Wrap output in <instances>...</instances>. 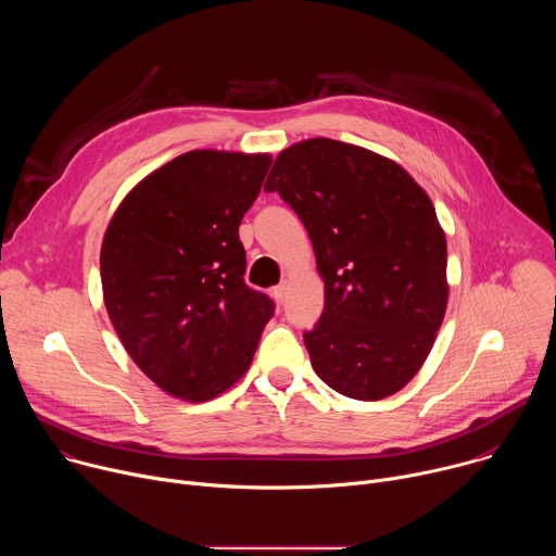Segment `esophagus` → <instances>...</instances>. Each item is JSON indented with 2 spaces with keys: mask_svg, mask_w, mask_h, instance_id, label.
Returning a JSON list of instances; mask_svg holds the SVG:
<instances>
[{
  "mask_svg": "<svg viewBox=\"0 0 556 556\" xmlns=\"http://www.w3.org/2000/svg\"><path fill=\"white\" fill-rule=\"evenodd\" d=\"M286 290H288V288H286V283H279V286H275V288H273V296H275V301H277V303H283V299H286Z\"/></svg>",
  "mask_w": 556,
  "mask_h": 556,
  "instance_id": "esophagus-1",
  "label": "esophagus"
}]
</instances>
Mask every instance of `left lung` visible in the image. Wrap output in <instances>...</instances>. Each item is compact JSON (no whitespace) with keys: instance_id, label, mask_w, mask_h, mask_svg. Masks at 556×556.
Wrapping results in <instances>:
<instances>
[{"instance_id":"8db88e82","label":"left lung","mask_w":556,"mask_h":556,"mask_svg":"<svg viewBox=\"0 0 556 556\" xmlns=\"http://www.w3.org/2000/svg\"><path fill=\"white\" fill-rule=\"evenodd\" d=\"M264 191L299 215L326 283L303 343L319 378L356 401L401 391L442 326L446 240L429 195L393 161L332 138L283 149Z\"/></svg>"}]
</instances>
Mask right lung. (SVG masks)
Returning <instances> with one entry per match:
<instances>
[{"mask_svg":"<svg viewBox=\"0 0 556 556\" xmlns=\"http://www.w3.org/2000/svg\"><path fill=\"white\" fill-rule=\"evenodd\" d=\"M270 163L268 153L187 151L136 185L105 230L114 330L144 376L178 399L211 401L240 380L275 314L244 281L240 242Z\"/></svg>","mask_w":556,"mask_h":556,"instance_id":"right-lung-1","label":"right lung"}]
</instances>
